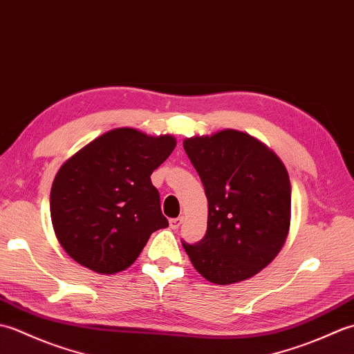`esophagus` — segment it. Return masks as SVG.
<instances>
[{"label":"esophagus","mask_w":354,"mask_h":354,"mask_svg":"<svg viewBox=\"0 0 354 354\" xmlns=\"http://www.w3.org/2000/svg\"><path fill=\"white\" fill-rule=\"evenodd\" d=\"M183 222H184V217H183V216L175 217V219H170V221H169L170 228H171V230H178L179 227H181Z\"/></svg>","instance_id":"1"}]
</instances>
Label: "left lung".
Instances as JSON below:
<instances>
[{"label": "left lung", "mask_w": 354, "mask_h": 354, "mask_svg": "<svg viewBox=\"0 0 354 354\" xmlns=\"http://www.w3.org/2000/svg\"><path fill=\"white\" fill-rule=\"evenodd\" d=\"M184 150L208 199L205 236L193 245L183 240L184 250L208 281L246 280L277 257L288 237V170L263 142L232 129L187 138Z\"/></svg>", "instance_id": "1"}]
</instances>
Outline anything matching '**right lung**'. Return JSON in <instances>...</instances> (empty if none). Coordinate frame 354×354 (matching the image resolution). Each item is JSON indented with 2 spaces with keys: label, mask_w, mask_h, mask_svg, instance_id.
Returning a JSON list of instances; mask_svg holds the SVG:
<instances>
[{
  "label": "right lung",
  "mask_w": 354,
  "mask_h": 354,
  "mask_svg": "<svg viewBox=\"0 0 354 354\" xmlns=\"http://www.w3.org/2000/svg\"><path fill=\"white\" fill-rule=\"evenodd\" d=\"M176 141L131 127L100 135L73 155L55 178L50 213L59 243L79 265L115 274L138 259L152 232L167 228L150 181Z\"/></svg>",
  "instance_id": "obj_1"
}]
</instances>
